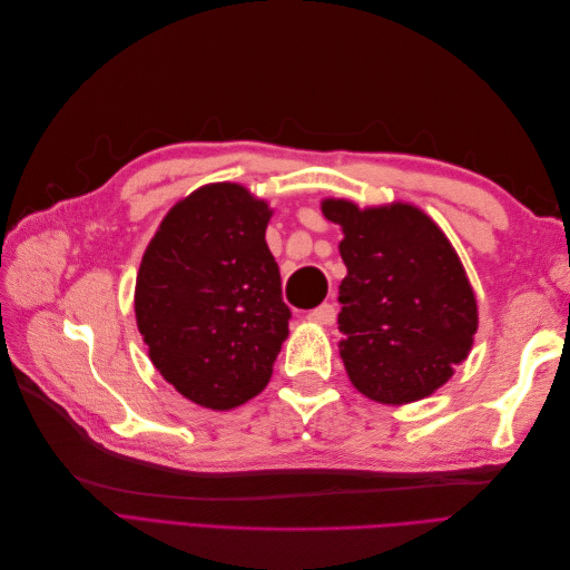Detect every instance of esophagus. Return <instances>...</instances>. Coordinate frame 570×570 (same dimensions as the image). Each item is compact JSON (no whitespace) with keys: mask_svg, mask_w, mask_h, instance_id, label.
I'll list each match as a JSON object with an SVG mask.
<instances>
[{"mask_svg":"<svg viewBox=\"0 0 570 570\" xmlns=\"http://www.w3.org/2000/svg\"><path fill=\"white\" fill-rule=\"evenodd\" d=\"M335 318H337V312H335V306L333 304H321V306H316V308H312V312L306 314V321H312V323H318V325H333L335 323Z\"/></svg>","mask_w":570,"mask_h":570,"instance_id":"esophagus-1","label":"esophagus"}]
</instances>
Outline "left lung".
I'll list each match as a JSON object with an SVG mask.
<instances>
[{
    "label": "left lung",
    "mask_w": 570,
    "mask_h": 570,
    "mask_svg": "<svg viewBox=\"0 0 570 570\" xmlns=\"http://www.w3.org/2000/svg\"><path fill=\"white\" fill-rule=\"evenodd\" d=\"M340 223V356L354 387L381 404L433 394L469 356L478 331L473 289L450 239L406 204L361 212L323 202Z\"/></svg>",
    "instance_id": "obj_1"
}]
</instances>
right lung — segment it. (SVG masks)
<instances>
[{"mask_svg": "<svg viewBox=\"0 0 570 570\" xmlns=\"http://www.w3.org/2000/svg\"><path fill=\"white\" fill-rule=\"evenodd\" d=\"M268 216L245 187H199L161 220L137 273L135 316L151 364L206 409L262 392L287 337Z\"/></svg>", "mask_w": 570, "mask_h": 570, "instance_id": "right-lung-1", "label": "right lung"}]
</instances>
